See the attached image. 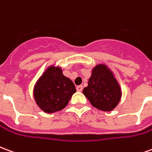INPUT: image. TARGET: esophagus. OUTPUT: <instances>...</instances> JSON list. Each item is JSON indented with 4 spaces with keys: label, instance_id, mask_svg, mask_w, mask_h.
<instances>
[{
    "label": "esophagus",
    "instance_id": "esophagus-1",
    "mask_svg": "<svg viewBox=\"0 0 152 152\" xmlns=\"http://www.w3.org/2000/svg\"><path fill=\"white\" fill-rule=\"evenodd\" d=\"M76 89H77V91H79V92H81L83 89V86H78L76 87Z\"/></svg>",
    "mask_w": 152,
    "mask_h": 152
}]
</instances>
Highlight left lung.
I'll return each mask as SVG.
<instances>
[{
    "label": "left lung",
    "mask_w": 152,
    "mask_h": 152,
    "mask_svg": "<svg viewBox=\"0 0 152 152\" xmlns=\"http://www.w3.org/2000/svg\"><path fill=\"white\" fill-rule=\"evenodd\" d=\"M83 94L94 107L111 112L121 99V89L112 71L104 64H99L92 70L88 86Z\"/></svg>",
    "instance_id": "obj_1"
}]
</instances>
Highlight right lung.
<instances>
[{"mask_svg": "<svg viewBox=\"0 0 152 152\" xmlns=\"http://www.w3.org/2000/svg\"><path fill=\"white\" fill-rule=\"evenodd\" d=\"M76 91L75 85L63 76L60 67L50 66L36 83L33 95L42 111L53 113L64 108Z\"/></svg>", "mask_w": 152, "mask_h": 152, "instance_id": "add662e5", "label": "right lung"}]
</instances>
